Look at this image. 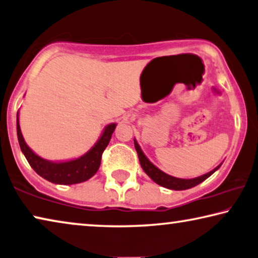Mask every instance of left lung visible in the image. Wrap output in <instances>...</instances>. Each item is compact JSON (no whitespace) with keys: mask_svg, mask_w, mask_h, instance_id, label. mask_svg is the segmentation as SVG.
<instances>
[{"mask_svg":"<svg viewBox=\"0 0 258 258\" xmlns=\"http://www.w3.org/2000/svg\"><path fill=\"white\" fill-rule=\"evenodd\" d=\"M134 143H135V149H136L137 154H138V158H140L141 166H142V168L144 169V172L148 174V175L151 177V179L156 182V183L160 184L165 188L172 189V190H185V189L195 187V185L200 184L201 182L207 180L210 175H212V174L220 167V165H219L218 167L211 170L210 173L205 174V175L195 177V179H189V180L177 179V177L170 176V175H168V174L161 172L159 168H157L156 166H154L152 162H150L148 158L145 157V154L143 153V151L140 148V145L137 144V142L134 141Z\"/></svg>","mask_w":258,"mask_h":258,"instance_id":"1","label":"left lung"}]
</instances>
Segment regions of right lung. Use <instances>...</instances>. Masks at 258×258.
Listing matches in <instances>:
<instances>
[{
    "mask_svg": "<svg viewBox=\"0 0 258 258\" xmlns=\"http://www.w3.org/2000/svg\"><path fill=\"white\" fill-rule=\"evenodd\" d=\"M116 124H108L96 145L84 156L66 162H49L38 157L24 141L17 114V136L21 150L35 172L47 181L56 184H75L89 180L97 173L101 162L102 152L108 145Z\"/></svg>",
    "mask_w": 258,
    "mask_h": 258,
    "instance_id": "1",
    "label": "right lung"
}]
</instances>
